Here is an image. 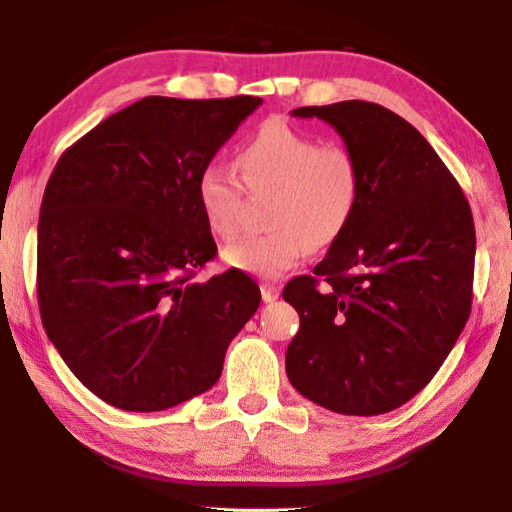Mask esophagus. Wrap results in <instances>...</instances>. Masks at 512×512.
<instances>
[{"label": "esophagus", "mask_w": 512, "mask_h": 512, "mask_svg": "<svg viewBox=\"0 0 512 512\" xmlns=\"http://www.w3.org/2000/svg\"><path fill=\"white\" fill-rule=\"evenodd\" d=\"M281 288L275 284V281H262V299L266 303H273L279 299Z\"/></svg>", "instance_id": "obj_1"}]
</instances>
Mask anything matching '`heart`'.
<instances>
[{
    "label": "heart",
    "mask_w": 512,
    "mask_h": 512,
    "mask_svg": "<svg viewBox=\"0 0 512 512\" xmlns=\"http://www.w3.org/2000/svg\"><path fill=\"white\" fill-rule=\"evenodd\" d=\"M237 167L250 191L273 189L268 235L242 237L222 250L224 262L246 275L277 279L308 250L339 239L361 200V165L350 149L321 143L279 118H270L237 151ZM195 200L215 235L239 228L242 184L233 171L211 162L195 180Z\"/></svg>",
    "instance_id": "obj_1"
}]
</instances>
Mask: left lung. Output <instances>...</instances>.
Masks as SVG:
<instances>
[{
    "mask_svg": "<svg viewBox=\"0 0 512 512\" xmlns=\"http://www.w3.org/2000/svg\"><path fill=\"white\" fill-rule=\"evenodd\" d=\"M292 116L336 129L363 189L314 275L284 288L301 321L288 380L325 409L378 416L429 385L469 321L471 206L427 138L387 107L341 101Z\"/></svg>",
    "mask_w": 512,
    "mask_h": 512,
    "instance_id": "obj_1",
    "label": "left lung"
}]
</instances>
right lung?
<instances>
[{"instance_id":"right-lung-1","label":"right lung","mask_w":512,"mask_h":512,"mask_svg":"<svg viewBox=\"0 0 512 512\" xmlns=\"http://www.w3.org/2000/svg\"><path fill=\"white\" fill-rule=\"evenodd\" d=\"M257 96H145L65 151L37 235L41 321L72 374L107 405L162 411L204 394L259 308L242 270L193 281L217 246L195 180Z\"/></svg>"}]
</instances>
